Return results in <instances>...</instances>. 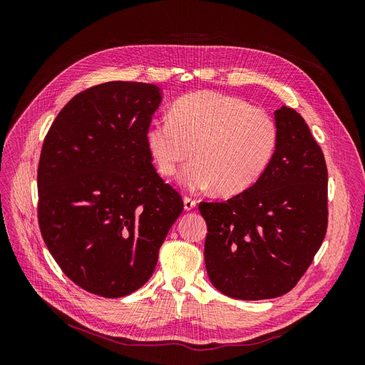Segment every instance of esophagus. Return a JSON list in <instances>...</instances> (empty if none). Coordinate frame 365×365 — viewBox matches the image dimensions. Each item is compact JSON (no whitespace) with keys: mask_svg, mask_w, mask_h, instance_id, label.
Here are the masks:
<instances>
[{"mask_svg":"<svg viewBox=\"0 0 365 365\" xmlns=\"http://www.w3.org/2000/svg\"><path fill=\"white\" fill-rule=\"evenodd\" d=\"M197 201L193 200V197L190 196H184V210L185 212H190V210H193L196 207Z\"/></svg>","mask_w":365,"mask_h":365,"instance_id":"1","label":"esophagus"}]
</instances>
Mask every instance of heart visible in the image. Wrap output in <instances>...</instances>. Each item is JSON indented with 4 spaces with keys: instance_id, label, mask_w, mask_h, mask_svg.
<instances>
[{
    "instance_id": "b5f03b06",
    "label": "heart",
    "mask_w": 365,
    "mask_h": 365,
    "mask_svg": "<svg viewBox=\"0 0 365 365\" xmlns=\"http://www.w3.org/2000/svg\"><path fill=\"white\" fill-rule=\"evenodd\" d=\"M172 117L153 120L146 145L163 176L180 175L182 187L193 192L217 187L235 195L256 182L277 148L274 118L245 98L213 91L187 94L172 105Z\"/></svg>"
}]
</instances>
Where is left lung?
I'll list each match as a JSON object with an SVG mask.
<instances>
[{
    "mask_svg": "<svg viewBox=\"0 0 365 365\" xmlns=\"http://www.w3.org/2000/svg\"><path fill=\"white\" fill-rule=\"evenodd\" d=\"M279 140L267 170L225 202H201L205 268L217 291L237 300L289 292L327 230V168L322 148L292 108L274 113Z\"/></svg>",
    "mask_w": 365,
    "mask_h": 365,
    "instance_id": "left-lung-1",
    "label": "left lung"
}]
</instances>
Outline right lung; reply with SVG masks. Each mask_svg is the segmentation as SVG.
<instances>
[{"label":"right lung","mask_w":365,"mask_h":365,"mask_svg":"<svg viewBox=\"0 0 365 365\" xmlns=\"http://www.w3.org/2000/svg\"><path fill=\"white\" fill-rule=\"evenodd\" d=\"M161 98L152 83L96 85L63 106L43 140L41 235L63 274L91 294L117 298L141 288L182 213L146 145Z\"/></svg>","instance_id":"add662e5"}]
</instances>
